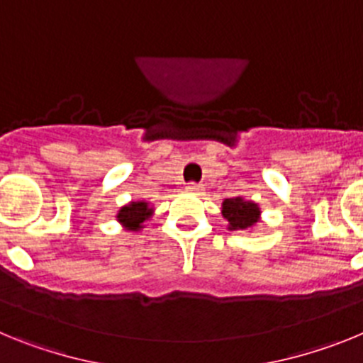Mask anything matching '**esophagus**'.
<instances>
[{
	"label": "esophagus",
	"mask_w": 363,
	"mask_h": 363,
	"mask_svg": "<svg viewBox=\"0 0 363 363\" xmlns=\"http://www.w3.org/2000/svg\"><path fill=\"white\" fill-rule=\"evenodd\" d=\"M185 189H187L189 192H194V194H201V191H203V185L196 184V182H189L187 187Z\"/></svg>",
	"instance_id": "34e87169"
}]
</instances>
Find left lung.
<instances>
[{
    "label": "left lung",
    "mask_w": 363,
    "mask_h": 363,
    "mask_svg": "<svg viewBox=\"0 0 363 363\" xmlns=\"http://www.w3.org/2000/svg\"><path fill=\"white\" fill-rule=\"evenodd\" d=\"M223 216L229 221L230 229H249L258 221L259 211L251 201L242 198H230L223 201Z\"/></svg>",
    "instance_id": "8db88e82"
}]
</instances>
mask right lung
<instances>
[{
    "mask_svg": "<svg viewBox=\"0 0 363 363\" xmlns=\"http://www.w3.org/2000/svg\"><path fill=\"white\" fill-rule=\"evenodd\" d=\"M149 216H150V209L145 201H138V203L136 201H133V203L121 207L120 214H118V220H120L129 230H138Z\"/></svg>",
    "mask_w": 363,
    "mask_h": 363,
    "instance_id": "right-lung-1",
    "label": "right lung"
}]
</instances>
